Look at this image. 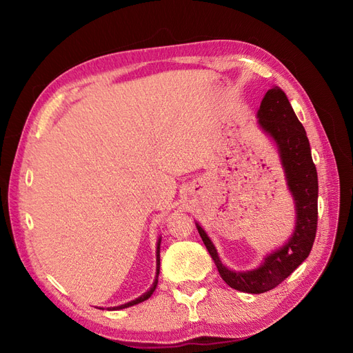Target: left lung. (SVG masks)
Masks as SVG:
<instances>
[{"mask_svg":"<svg viewBox=\"0 0 353 353\" xmlns=\"http://www.w3.org/2000/svg\"><path fill=\"white\" fill-rule=\"evenodd\" d=\"M259 127L274 140L285 182L294 201L296 226L284 245L266 254L263 261L251 270L226 268L205 230L196 225L211 259L225 283L238 291L260 294L275 288L307 259L314 245L318 225V174L312 161L305 127L296 117L288 97L279 87L268 90L257 110Z\"/></svg>","mask_w":353,"mask_h":353,"instance_id":"left-lung-1","label":"left lung"}]
</instances>
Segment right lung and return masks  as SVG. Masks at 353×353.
I'll use <instances>...</instances> for the list:
<instances>
[{"label": "right lung", "mask_w": 353, "mask_h": 353, "mask_svg": "<svg viewBox=\"0 0 353 353\" xmlns=\"http://www.w3.org/2000/svg\"><path fill=\"white\" fill-rule=\"evenodd\" d=\"M159 245H161V236L158 238V241H157V275H155V279H154V284H152V287H150L146 293H143L142 296L140 297H137V299H134V300H132V301H128V303H124V305H119V306H114V307H108V310H119V309H125V307H130V306H134V305H139V303H142V301H145V300H148L150 296H152V293L155 291V288H157V285H158V275H159Z\"/></svg>", "instance_id": "1"}]
</instances>
